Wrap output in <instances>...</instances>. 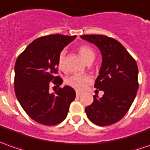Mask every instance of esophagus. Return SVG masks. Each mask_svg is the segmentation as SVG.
Wrapping results in <instances>:
<instances>
[{
    "mask_svg": "<svg viewBox=\"0 0 150 150\" xmlns=\"http://www.w3.org/2000/svg\"><path fill=\"white\" fill-rule=\"evenodd\" d=\"M82 94V93H80V92H79V91H76V96H80Z\"/></svg>",
    "mask_w": 150,
    "mask_h": 150,
    "instance_id": "34e87169",
    "label": "esophagus"
}]
</instances>
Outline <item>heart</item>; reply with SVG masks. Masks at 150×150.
<instances>
[{"label":"heart","mask_w":150,"mask_h":150,"mask_svg":"<svg viewBox=\"0 0 150 150\" xmlns=\"http://www.w3.org/2000/svg\"><path fill=\"white\" fill-rule=\"evenodd\" d=\"M79 54L80 57L84 62H88L89 60H93L95 57V52L94 50L88 45H82L79 48ZM65 57H66V52L62 51L58 56L57 59V65L58 68L62 70L64 68L65 65ZM90 81V77L85 75H74L67 79L66 82L68 85L76 90H83L87 83Z\"/></svg>","instance_id":"heart-1"}]
</instances>
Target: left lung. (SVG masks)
Returning a JSON list of instances; mask_svg holds the SVG:
<instances>
[{
	"mask_svg": "<svg viewBox=\"0 0 150 150\" xmlns=\"http://www.w3.org/2000/svg\"><path fill=\"white\" fill-rule=\"evenodd\" d=\"M83 40L100 50L102 62L95 88L104 92L93 96L85 108L88 119L98 126H108L122 119L131 107L138 90V67L127 50L115 39L103 35H86Z\"/></svg>",
	"mask_w": 150,
	"mask_h": 150,
	"instance_id": "8db88e82",
	"label": "left lung"
}]
</instances>
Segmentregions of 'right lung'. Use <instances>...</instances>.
I'll return each mask as SVG.
<instances>
[{
    "label": "right lung",
    "instance_id": "obj_1",
    "mask_svg": "<svg viewBox=\"0 0 150 150\" xmlns=\"http://www.w3.org/2000/svg\"><path fill=\"white\" fill-rule=\"evenodd\" d=\"M76 35H50L35 40L17 58L14 67V91L24 111L35 122L53 126L67 116L75 91L66 85L50 93V83L61 85L55 76L60 53Z\"/></svg>",
    "mask_w": 150,
    "mask_h": 150
}]
</instances>
